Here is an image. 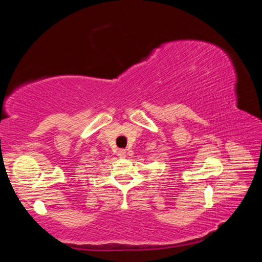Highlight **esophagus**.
<instances>
[{"mask_svg":"<svg viewBox=\"0 0 262 262\" xmlns=\"http://www.w3.org/2000/svg\"><path fill=\"white\" fill-rule=\"evenodd\" d=\"M118 156L120 157V158H125V157H126V150H123V149L119 150V152H118Z\"/></svg>","mask_w":262,"mask_h":262,"instance_id":"esophagus-1","label":"esophagus"}]
</instances>
